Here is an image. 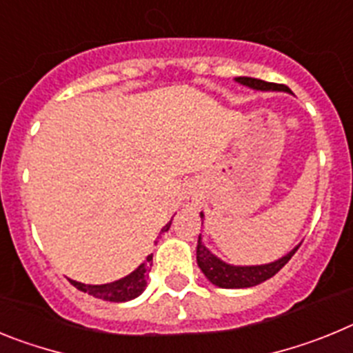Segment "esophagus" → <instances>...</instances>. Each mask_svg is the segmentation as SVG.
Returning a JSON list of instances; mask_svg holds the SVG:
<instances>
[{"mask_svg": "<svg viewBox=\"0 0 353 353\" xmlns=\"http://www.w3.org/2000/svg\"><path fill=\"white\" fill-rule=\"evenodd\" d=\"M191 201H194V198H192V199H191Z\"/></svg>", "mask_w": 353, "mask_h": 353, "instance_id": "1", "label": "esophagus"}]
</instances>
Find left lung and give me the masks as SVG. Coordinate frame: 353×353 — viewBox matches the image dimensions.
Returning a JSON list of instances; mask_svg holds the SVG:
<instances>
[{"instance_id": "obj_1", "label": "left lung", "mask_w": 353, "mask_h": 353, "mask_svg": "<svg viewBox=\"0 0 353 353\" xmlns=\"http://www.w3.org/2000/svg\"><path fill=\"white\" fill-rule=\"evenodd\" d=\"M235 81L240 84H244V86H248V88L258 90V92L290 93V88L285 86V84L267 83V81L254 79V77H235ZM199 215H201V219L205 217L203 212ZM201 224H203V221H201ZM299 245H295L288 254H285V256L279 258V260L276 261H270V263L230 265L226 263V261L221 260V258L215 256L214 252L203 244L201 235H199L198 245H196V261H198V267L201 269V272L205 274V277H207L212 285L219 286V288H251V286L260 285V283L267 281V279H270L272 276H276V274L288 263L290 258L295 254Z\"/></svg>"}]
</instances>
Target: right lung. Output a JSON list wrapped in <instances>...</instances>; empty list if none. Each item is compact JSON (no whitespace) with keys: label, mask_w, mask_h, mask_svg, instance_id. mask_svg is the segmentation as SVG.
<instances>
[{"label":"right lung","mask_w":353,"mask_h":353,"mask_svg":"<svg viewBox=\"0 0 353 353\" xmlns=\"http://www.w3.org/2000/svg\"><path fill=\"white\" fill-rule=\"evenodd\" d=\"M173 221V219H171ZM171 221L162 228L161 233L168 232L171 226ZM152 256L154 254H148L146 260L139 265L138 269L130 272L129 276L121 277L118 281L105 283V285H84V283L74 281L70 279V283L76 286L81 292L93 295L95 299H102V301L108 302H127L132 301V299L139 297L146 288V277H148L150 269H152Z\"/></svg>","instance_id":"1"}]
</instances>
